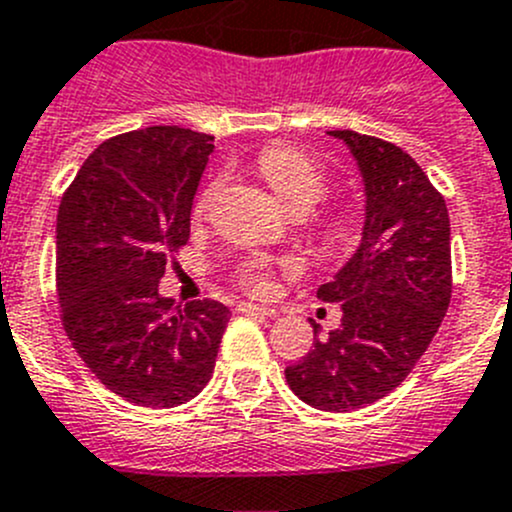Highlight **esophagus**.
Returning a JSON list of instances; mask_svg holds the SVG:
<instances>
[{"label":"esophagus","instance_id":"1","mask_svg":"<svg viewBox=\"0 0 512 512\" xmlns=\"http://www.w3.org/2000/svg\"><path fill=\"white\" fill-rule=\"evenodd\" d=\"M240 312L245 314H262V317H280L275 307H265V304H255V302H240Z\"/></svg>","mask_w":512,"mask_h":512}]
</instances>
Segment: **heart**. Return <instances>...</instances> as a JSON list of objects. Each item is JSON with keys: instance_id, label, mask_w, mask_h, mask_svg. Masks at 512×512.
Listing matches in <instances>:
<instances>
[{"instance_id": "obj_1", "label": "heart", "mask_w": 512, "mask_h": 512, "mask_svg": "<svg viewBox=\"0 0 512 512\" xmlns=\"http://www.w3.org/2000/svg\"><path fill=\"white\" fill-rule=\"evenodd\" d=\"M257 168H260L262 178L267 180L277 198L287 205L289 210L309 208L312 210L319 200L327 193V175L319 168L317 160L309 158L307 153L297 151L292 146H270L260 153L257 158ZM218 180L200 195L198 205H195V215H203L208 210L210 200L218 193ZM242 282L255 292H267L272 287L270 267L262 260L250 262L242 272Z\"/></svg>"}]
</instances>
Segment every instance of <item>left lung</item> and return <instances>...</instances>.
I'll list each match as a JSON object with an SVG mask.
<instances>
[{"instance_id":"left-lung-1","label":"left lung","mask_w":512,"mask_h":512,"mask_svg":"<svg viewBox=\"0 0 512 512\" xmlns=\"http://www.w3.org/2000/svg\"><path fill=\"white\" fill-rule=\"evenodd\" d=\"M349 148L364 180V230L322 302L342 324L285 369L304 404L356 411L396 389L436 337L451 302V223L443 195L406 151L356 131H327Z\"/></svg>"}]
</instances>
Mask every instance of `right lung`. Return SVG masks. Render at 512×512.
Returning <instances> with one entry per match:
<instances>
[{
	"label": "right lung",
	"mask_w": 512,
	"mask_h": 512,
	"mask_svg": "<svg viewBox=\"0 0 512 512\" xmlns=\"http://www.w3.org/2000/svg\"><path fill=\"white\" fill-rule=\"evenodd\" d=\"M208 133L151 126L108 138L84 160L56 215V292L66 337L106 389L170 409L210 381L230 309L175 307L158 292L190 237Z\"/></svg>",
	"instance_id": "obj_1"
}]
</instances>
